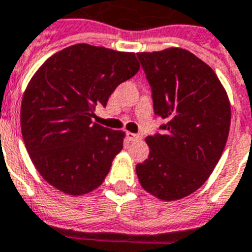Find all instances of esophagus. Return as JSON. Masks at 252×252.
<instances>
[{
    "label": "esophagus",
    "instance_id": "34e87169",
    "mask_svg": "<svg viewBox=\"0 0 252 252\" xmlns=\"http://www.w3.org/2000/svg\"><path fill=\"white\" fill-rule=\"evenodd\" d=\"M128 139H129L130 141H137V140L141 139V136H140V134L130 133V132H128Z\"/></svg>",
    "mask_w": 252,
    "mask_h": 252
}]
</instances>
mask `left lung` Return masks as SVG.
I'll return each instance as SVG.
<instances>
[{"instance_id": "8db88e82", "label": "left lung", "mask_w": 252, "mask_h": 252, "mask_svg": "<svg viewBox=\"0 0 252 252\" xmlns=\"http://www.w3.org/2000/svg\"><path fill=\"white\" fill-rule=\"evenodd\" d=\"M152 90L161 133L148 136L149 156L136 165L144 189L164 201L199 189L227 141L231 111L216 72L194 54L166 49L137 54Z\"/></svg>"}]
</instances>
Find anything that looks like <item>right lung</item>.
Segmentation results:
<instances>
[{
    "label": "right lung",
    "instance_id": "obj_1",
    "mask_svg": "<svg viewBox=\"0 0 252 252\" xmlns=\"http://www.w3.org/2000/svg\"><path fill=\"white\" fill-rule=\"evenodd\" d=\"M139 70L133 53L86 43L39 67L24 94L21 129L32 164L50 185L80 195L103 184L124 132L92 122L94 111Z\"/></svg>",
    "mask_w": 252,
    "mask_h": 252
}]
</instances>
